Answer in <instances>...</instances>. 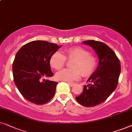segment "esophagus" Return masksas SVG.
I'll use <instances>...</instances> for the list:
<instances>
[{"label":"esophagus","mask_w":132,"mask_h":132,"mask_svg":"<svg viewBox=\"0 0 132 132\" xmlns=\"http://www.w3.org/2000/svg\"><path fill=\"white\" fill-rule=\"evenodd\" d=\"M68 84L69 85L70 87H73V86H74V85H75V84H74V83H72V82H68Z\"/></svg>","instance_id":"1"}]
</instances>
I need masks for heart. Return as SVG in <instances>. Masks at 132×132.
<instances>
[{"label": "heart", "instance_id": "b5f03b06", "mask_svg": "<svg viewBox=\"0 0 132 132\" xmlns=\"http://www.w3.org/2000/svg\"><path fill=\"white\" fill-rule=\"evenodd\" d=\"M66 55L60 51H56L51 55L50 64L55 70H60L65 65L66 59L72 60V69H65L56 74L59 80L72 82L79 79L81 73L84 77L92 75L97 64V59L90 55V52L80 47H73L65 50Z\"/></svg>", "mask_w": 132, "mask_h": 132}]
</instances>
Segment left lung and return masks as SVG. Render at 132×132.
<instances>
[{"mask_svg": "<svg viewBox=\"0 0 132 132\" xmlns=\"http://www.w3.org/2000/svg\"><path fill=\"white\" fill-rule=\"evenodd\" d=\"M82 42L93 48L99 61L97 69L87 80L90 83L84 85L82 93L75 99L84 106H95L106 101L117 87L120 62L114 51L103 42L94 40Z\"/></svg>", "mask_w": 132, "mask_h": 132, "instance_id": "8db88e82", "label": "left lung"}]
</instances>
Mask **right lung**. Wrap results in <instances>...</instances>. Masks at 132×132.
I'll return each mask as SVG.
<instances>
[{"mask_svg": "<svg viewBox=\"0 0 132 132\" xmlns=\"http://www.w3.org/2000/svg\"><path fill=\"white\" fill-rule=\"evenodd\" d=\"M62 45L44 40H34L23 45L12 64L15 85L22 96L36 105L48 102L54 96L58 82L45 79L54 75L50 59Z\"/></svg>", "mask_w": 132, "mask_h": 132, "instance_id": "right-lung-1", "label": "right lung"}]
</instances>
